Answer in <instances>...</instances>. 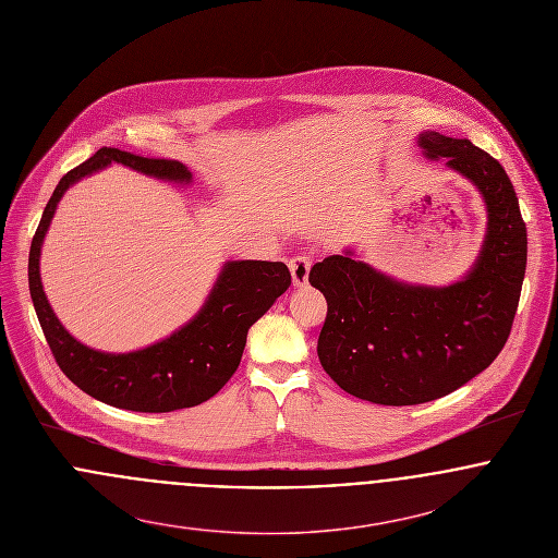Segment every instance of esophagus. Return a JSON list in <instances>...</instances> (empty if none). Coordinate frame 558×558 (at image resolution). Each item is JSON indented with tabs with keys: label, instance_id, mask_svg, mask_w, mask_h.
I'll use <instances>...</instances> for the list:
<instances>
[{
	"label": "esophagus",
	"instance_id": "obj_1",
	"mask_svg": "<svg viewBox=\"0 0 558 558\" xmlns=\"http://www.w3.org/2000/svg\"><path fill=\"white\" fill-rule=\"evenodd\" d=\"M290 272H292V283L296 286V288H301V286H305L307 283V279H310V270H312V262H310V257H305V255H296V257H292L290 259Z\"/></svg>",
	"mask_w": 558,
	"mask_h": 558
}]
</instances>
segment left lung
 Returning <instances> with one entry per match:
<instances>
[{"label": "left lung", "instance_id": "left-lung-1", "mask_svg": "<svg viewBox=\"0 0 558 558\" xmlns=\"http://www.w3.org/2000/svg\"><path fill=\"white\" fill-rule=\"evenodd\" d=\"M416 144L425 159L466 178L485 204L471 270L449 286L408 283L345 248L310 272L328 305L318 339L324 372L345 393L380 405L449 396L489 367L509 337L526 270V226L502 165L436 131Z\"/></svg>", "mask_w": 558, "mask_h": 558}]
</instances>
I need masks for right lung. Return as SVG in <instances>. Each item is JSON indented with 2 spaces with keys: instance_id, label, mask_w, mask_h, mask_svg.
Segmentation results:
<instances>
[{
  "instance_id": "obj_1",
  "label": "right lung",
  "mask_w": 558,
  "mask_h": 558,
  "mask_svg": "<svg viewBox=\"0 0 558 558\" xmlns=\"http://www.w3.org/2000/svg\"><path fill=\"white\" fill-rule=\"evenodd\" d=\"M124 165L162 182L191 184L193 173L178 160L146 159L118 148H100L69 171L56 186L29 248V294L47 343L60 369L92 396L113 408L171 412L217 396L239 369L248 328L290 288L283 262H226L202 310L169 337L133 352H102L75 339L47 301L40 279V253L64 193L83 178Z\"/></svg>"
}]
</instances>
